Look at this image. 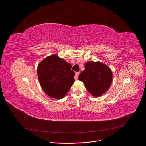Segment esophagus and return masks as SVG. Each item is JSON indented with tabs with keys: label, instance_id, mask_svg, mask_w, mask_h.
Listing matches in <instances>:
<instances>
[{
	"label": "esophagus",
	"instance_id": "obj_1",
	"mask_svg": "<svg viewBox=\"0 0 146 146\" xmlns=\"http://www.w3.org/2000/svg\"><path fill=\"white\" fill-rule=\"evenodd\" d=\"M79 74H80V72H76V73H75V76H74V78H75L76 80H77Z\"/></svg>",
	"mask_w": 146,
	"mask_h": 146
}]
</instances>
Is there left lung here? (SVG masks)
<instances>
[{
  "label": "left lung",
  "instance_id": "left-lung-1",
  "mask_svg": "<svg viewBox=\"0 0 146 146\" xmlns=\"http://www.w3.org/2000/svg\"><path fill=\"white\" fill-rule=\"evenodd\" d=\"M78 80L84 83L87 91L93 96L98 97L110 88L113 74L106 65L99 61H88L85 65V70L79 75Z\"/></svg>",
  "mask_w": 146,
  "mask_h": 146
}]
</instances>
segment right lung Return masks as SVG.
Returning <instances> with one entry per match:
<instances>
[{
    "instance_id": "1",
    "label": "right lung",
    "mask_w": 146,
    "mask_h": 146,
    "mask_svg": "<svg viewBox=\"0 0 146 146\" xmlns=\"http://www.w3.org/2000/svg\"><path fill=\"white\" fill-rule=\"evenodd\" d=\"M72 65L56 54L48 56L38 65L37 72L40 84L50 97L64 98L75 81Z\"/></svg>"
}]
</instances>
